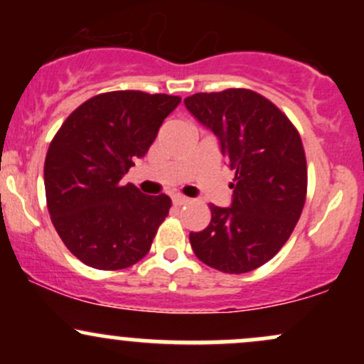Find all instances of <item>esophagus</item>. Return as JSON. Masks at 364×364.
Masks as SVG:
<instances>
[{"mask_svg":"<svg viewBox=\"0 0 364 364\" xmlns=\"http://www.w3.org/2000/svg\"><path fill=\"white\" fill-rule=\"evenodd\" d=\"M190 202V198H188V196H185V195H174L173 196V203L176 207H181V205H186V203Z\"/></svg>","mask_w":364,"mask_h":364,"instance_id":"34e87169","label":"esophagus"}]
</instances>
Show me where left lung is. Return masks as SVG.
<instances>
[{
	"instance_id": "obj_1",
	"label": "left lung",
	"mask_w": 364,
	"mask_h": 364,
	"mask_svg": "<svg viewBox=\"0 0 364 364\" xmlns=\"http://www.w3.org/2000/svg\"><path fill=\"white\" fill-rule=\"evenodd\" d=\"M185 104L219 136L236 171L231 207L208 205L210 224L190 232L191 248L220 272H250L279 253L303 212L308 169L301 136L272 101L250 89L198 92Z\"/></svg>"
}]
</instances>
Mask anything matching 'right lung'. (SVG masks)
I'll return each instance as SVG.
<instances>
[{
	"instance_id": "1",
	"label": "right lung",
	"mask_w": 364,
	"mask_h": 364,
	"mask_svg": "<svg viewBox=\"0 0 364 364\" xmlns=\"http://www.w3.org/2000/svg\"><path fill=\"white\" fill-rule=\"evenodd\" d=\"M179 102L169 94L104 92L80 104L49 144V215L66 248L85 265L121 270L149 253L171 198L144 195L135 185H121V178L147 154Z\"/></svg>"
}]
</instances>
